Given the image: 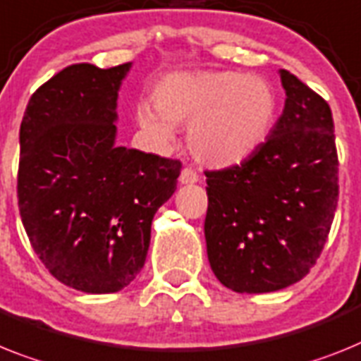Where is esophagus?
Here are the masks:
<instances>
[{
	"label": "esophagus",
	"mask_w": 361,
	"mask_h": 361,
	"mask_svg": "<svg viewBox=\"0 0 361 361\" xmlns=\"http://www.w3.org/2000/svg\"><path fill=\"white\" fill-rule=\"evenodd\" d=\"M198 180H200L198 174H196V171H192L190 166H185V169L181 171V174H180L181 185H192V183H196Z\"/></svg>",
	"instance_id": "34e87169"
}]
</instances>
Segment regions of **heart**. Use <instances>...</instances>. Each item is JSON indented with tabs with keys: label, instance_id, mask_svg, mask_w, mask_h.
Masks as SVG:
<instances>
[{
	"label": "heart",
	"instance_id": "heart-1",
	"mask_svg": "<svg viewBox=\"0 0 361 361\" xmlns=\"http://www.w3.org/2000/svg\"><path fill=\"white\" fill-rule=\"evenodd\" d=\"M152 106L139 104L135 119L157 141L172 124H189L187 147L196 161L214 169L238 165L268 141L277 123L274 84L240 71L169 73L154 84Z\"/></svg>",
	"mask_w": 361,
	"mask_h": 361
}]
</instances>
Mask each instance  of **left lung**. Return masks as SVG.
<instances>
[{
  "label": "left lung",
  "mask_w": 361,
  "mask_h": 361,
  "mask_svg": "<svg viewBox=\"0 0 361 361\" xmlns=\"http://www.w3.org/2000/svg\"><path fill=\"white\" fill-rule=\"evenodd\" d=\"M279 75L286 101L268 141L240 165L205 172L209 264L238 293L301 281L319 259L338 205L330 106L290 71Z\"/></svg>",
  "instance_id": "8db88e82"
}]
</instances>
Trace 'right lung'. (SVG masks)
Listing matches in <instances>:
<instances>
[{"mask_svg": "<svg viewBox=\"0 0 361 361\" xmlns=\"http://www.w3.org/2000/svg\"><path fill=\"white\" fill-rule=\"evenodd\" d=\"M132 63H75L31 97L20 126L18 205L35 253L54 279L114 293L141 271L156 211L181 163L117 147V97Z\"/></svg>", "mask_w": 361, "mask_h": 361, "instance_id": "obj_1", "label": "right lung"}]
</instances>
